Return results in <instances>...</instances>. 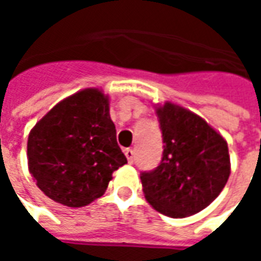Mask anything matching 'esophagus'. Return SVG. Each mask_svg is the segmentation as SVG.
<instances>
[{
  "label": "esophagus",
  "instance_id": "34e87169",
  "mask_svg": "<svg viewBox=\"0 0 261 261\" xmlns=\"http://www.w3.org/2000/svg\"><path fill=\"white\" fill-rule=\"evenodd\" d=\"M124 155L125 158H127V161H128V164H133V162H134V151H133V149H130V148L124 149Z\"/></svg>",
  "mask_w": 261,
  "mask_h": 261
}]
</instances>
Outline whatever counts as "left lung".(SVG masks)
Returning <instances> with one entry per match:
<instances>
[{"instance_id": "left-lung-1", "label": "left lung", "mask_w": 261, "mask_h": 261, "mask_svg": "<svg viewBox=\"0 0 261 261\" xmlns=\"http://www.w3.org/2000/svg\"><path fill=\"white\" fill-rule=\"evenodd\" d=\"M164 155L142 172V192L156 211L172 218L200 213L228 181L230 161L224 137L190 110L166 102L156 108Z\"/></svg>"}]
</instances>
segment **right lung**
Returning a JSON list of instances; mask_svg holds the SVG:
<instances>
[{
	"label": "right lung",
	"instance_id": "right-lung-1",
	"mask_svg": "<svg viewBox=\"0 0 261 261\" xmlns=\"http://www.w3.org/2000/svg\"><path fill=\"white\" fill-rule=\"evenodd\" d=\"M125 164L109 97L96 88L65 97L29 133L31 175L48 198L67 207H84L102 197L112 173Z\"/></svg>",
	"mask_w": 261,
	"mask_h": 261
}]
</instances>
